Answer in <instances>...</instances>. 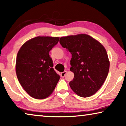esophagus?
Returning <instances> with one entry per match:
<instances>
[{
  "label": "esophagus",
  "instance_id": "esophagus-1",
  "mask_svg": "<svg viewBox=\"0 0 126 126\" xmlns=\"http://www.w3.org/2000/svg\"><path fill=\"white\" fill-rule=\"evenodd\" d=\"M66 74V71H64L63 72H62V73H61V77H64Z\"/></svg>",
  "mask_w": 126,
  "mask_h": 126
}]
</instances>
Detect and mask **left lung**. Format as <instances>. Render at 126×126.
<instances>
[{"label": "left lung", "instance_id": "8db88e82", "mask_svg": "<svg viewBox=\"0 0 126 126\" xmlns=\"http://www.w3.org/2000/svg\"><path fill=\"white\" fill-rule=\"evenodd\" d=\"M60 43L72 54L70 70L75 76L69 82L71 89L80 97L93 95L102 86L109 72L110 62L104 46L84 34L61 37Z\"/></svg>", "mask_w": 126, "mask_h": 126}]
</instances>
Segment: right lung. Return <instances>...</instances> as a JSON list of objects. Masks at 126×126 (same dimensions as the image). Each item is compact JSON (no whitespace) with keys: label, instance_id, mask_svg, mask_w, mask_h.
Returning <instances> with one entry per match:
<instances>
[{"label":"right lung","instance_id":"1","mask_svg":"<svg viewBox=\"0 0 126 126\" xmlns=\"http://www.w3.org/2000/svg\"><path fill=\"white\" fill-rule=\"evenodd\" d=\"M59 37H37L25 42L16 56V73L19 82L32 97L42 99L56 88L60 76L53 69L49 51Z\"/></svg>","mask_w":126,"mask_h":126}]
</instances>
